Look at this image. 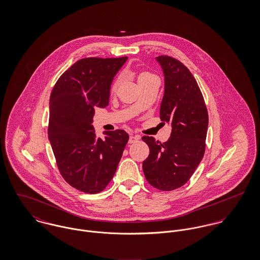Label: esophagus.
Wrapping results in <instances>:
<instances>
[{"instance_id":"esophagus-1","label":"esophagus","mask_w":260,"mask_h":260,"mask_svg":"<svg viewBox=\"0 0 260 260\" xmlns=\"http://www.w3.org/2000/svg\"><path fill=\"white\" fill-rule=\"evenodd\" d=\"M139 136H134V135H131L129 137V144H132V143H136L138 140H139Z\"/></svg>"}]
</instances>
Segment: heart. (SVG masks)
<instances>
[{"label":"heart","instance_id":"heart-1","mask_svg":"<svg viewBox=\"0 0 260 260\" xmlns=\"http://www.w3.org/2000/svg\"><path fill=\"white\" fill-rule=\"evenodd\" d=\"M145 75L149 74H147V73H143V74L141 75L140 77H142V76H145ZM118 84H119V80H116V81H115V83L113 84V87H112V88H113V89H116V87L118 86Z\"/></svg>","mask_w":260,"mask_h":260}]
</instances>
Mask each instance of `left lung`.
Returning <instances> with one entry per match:
<instances>
[{
	"label": "left lung",
	"mask_w": 260,
	"mask_h": 260,
	"mask_svg": "<svg viewBox=\"0 0 260 260\" xmlns=\"http://www.w3.org/2000/svg\"><path fill=\"white\" fill-rule=\"evenodd\" d=\"M156 60L165 79L160 119L163 124L170 123L172 131L164 143L142 137L150 149L142 166L150 185L171 191L185 184L203 158L208 112L200 88L186 66L166 55Z\"/></svg>",
	"instance_id": "left-lung-1"
}]
</instances>
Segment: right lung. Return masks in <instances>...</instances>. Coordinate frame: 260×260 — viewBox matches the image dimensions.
<instances>
[{"mask_svg": "<svg viewBox=\"0 0 260 260\" xmlns=\"http://www.w3.org/2000/svg\"><path fill=\"white\" fill-rule=\"evenodd\" d=\"M127 59H81L61 75L50 96L48 135L58 169L85 193H99L109 184L129 140L120 129L97 137L92 125L95 109L108 105L114 76Z\"/></svg>", "mask_w": 260, "mask_h": 260, "instance_id": "add662e5", "label": "right lung"}]
</instances>
